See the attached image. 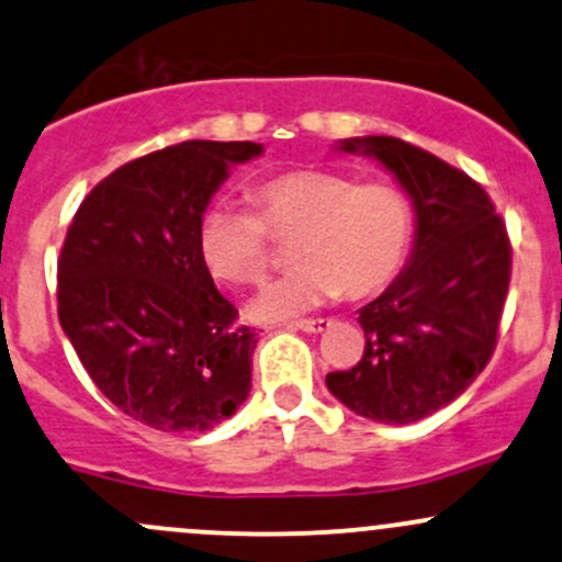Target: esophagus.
<instances>
[{"label":"esophagus","mask_w":562,"mask_h":562,"mask_svg":"<svg viewBox=\"0 0 562 562\" xmlns=\"http://www.w3.org/2000/svg\"><path fill=\"white\" fill-rule=\"evenodd\" d=\"M333 319H325V317H317V319H299V323H293L291 328H299V330H306V333H323L325 328H330Z\"/></svg>","instance_id":"esophagus-1"}]
</instances>
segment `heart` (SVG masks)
Here are the masks:
<instances>
[{"label":"heart","instance_id":"obj_1","mask_svg":"<svg viewBox=\"0 0 562 562\" xmlns=\"http://www.w3.org/2000/svg\"><path fill=\"white\" fill-rule=\"evenodd\" d=\"M258 213L215 202L202 215L200 256L215 280L256 285L271 263V237L291 239V274L269 282L248 312L258 323L295 317L341 291L362 299L403 269L413 239L411 202L386 181L295 168L252 189Z\"/></svg>","mask_w":562,"mask_h":562}]
</instances>
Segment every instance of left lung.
Listing matches in <instances>:
<instances>
[{
	"label": "left lung",
	"mask_w": 562,
	"mask_h": 562,
	"mask_svg": "<svg viewBox=\"0 0 562 562\" xmlns=\"http://www.w3.org/2000/svg\"><path fill=\"white\" fill-rule=\"evenodd\" d=\"M338 151L379 159L416 211L413 252L397 280L362 306L366 351L325 375L357 416L411 424L453 403L488 366L512 277V245L491 196L464 170L392 138H347Z\"/></svg>",
	"instance_id": "1"
}]
</instances>
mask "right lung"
<instances>
[{
  "instance_id": "right-lung-1",
  "label": "right lung",
  "mask_w": 562,
  "mask_h": 562,
  "mask_svg": "<svg viewBox=\"0 0 562 562\" xmlns=\"http://www.w3.org/2000/svg\"><path fill=\"white\" fill-rule=\"evenodd\" d=\"M252 140H183L82 200L58 258V319L92 384L162 431H207L250 394L258 336L215 288L200 224Z\"/></svg>"
}]
</instances>
